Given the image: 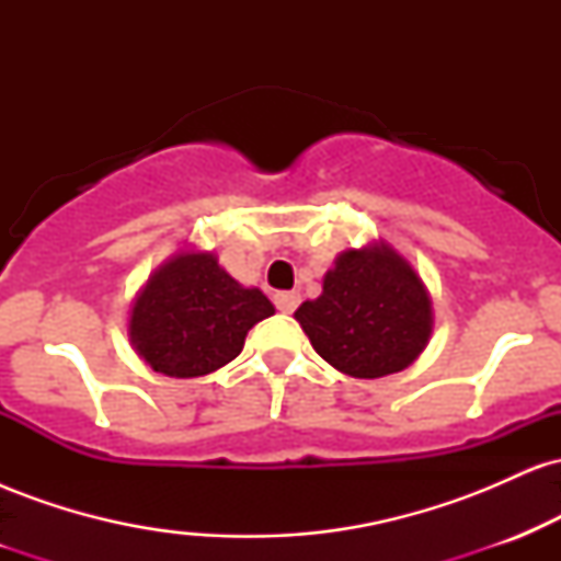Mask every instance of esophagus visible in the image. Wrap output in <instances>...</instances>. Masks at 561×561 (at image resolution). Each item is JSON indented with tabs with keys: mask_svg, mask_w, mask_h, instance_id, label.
Listing matches in <instances>:
<instances>
[{
	"mask_svg": "<svg viewBox=\"0 0 561 561\" xmlns=\"http://www.w3.org/2000/svg\"><path fill=\"white\" fill-rule=\"evenodd\" d=\"M274 302H276V308H279L282 313H293L295 308H298L300 295L298 293H276Z\"/></svg>",
	"mask_w": 561,
	"mask_h": 561,
	"instance_id": "obj_1",
	"label": "esophagus"
}]
</instances>
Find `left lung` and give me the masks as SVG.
Here are the masks:
<instances>
[{
	"mask_svg": "<svg viewBox=\"0 0 561 561\" xmlns=\"http://www.w3.org/2000/svg\"><path fill=\"white\" fill-rule=\"evenodd\" d=\"M313 351L356 379L403 371L433 334V298L416 268L385 240L345 248L317 300L295 311Z\"/></svg>",
	"mask_w": 561,
	"mask_h": 561,
	"instance_id": "obj_1",
	"label": "left lung"
}]
</instances>
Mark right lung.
Returning a JSON list of instances; mask_svg holds the SVG:
<instances>
[{
  "mask_svg": "<svg viewBox=\"0 0 561 561\" xmlns=\"http://www.w3.org/2000/svg\"><path fill=\"white\" fill-rule=\"evenodd\" d=\"M274 306L244 287L210 250L184 248L152 272L128 311V340L165 377H203L240 356L244 337Z\"/></svg>",
  "mask_w": 561,
  "mask_h": 561,
  "instance_id": "add662e5",
  "label": "right lung"
}]
</instances>
